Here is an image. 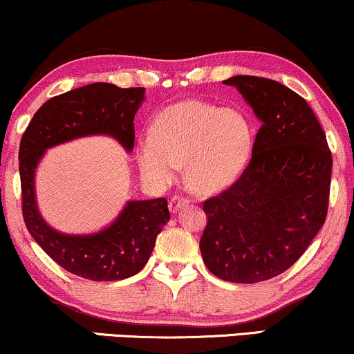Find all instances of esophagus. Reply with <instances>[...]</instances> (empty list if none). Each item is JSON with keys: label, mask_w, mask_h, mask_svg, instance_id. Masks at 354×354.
I'll return each instance as SVG.
<instances>
[{"label": "esophagus", "mask_w": 354, "mask_h": 354, "mask_svg": "<svg viewBox=\"0 0 354 354\" xmlns=\"http://www.w3.org/2000/svg\"><path fill=\"white\" fill-rule=\"evenodd\" d=\"M188 204H189V199L181 198V196L174 194L173 198L168 201V207H169V211H171V212H178L181 209V207L188 206Z\"/></svg>", "instance_id": "obj_1"}]
</instances>
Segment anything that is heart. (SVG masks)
Masks as SVG:
<instances>
[{"mask_svg": "<svg viewBox=\"0 0 354 354\" xmlns=\"http://www.w3.org/2000/svg\"><path fill=\"white\" fill-rule=\"evenodd\" d=\"M252 147L254 127L244 112L185 100L156 115L151 133L136 143L135 158L142 176L156 188L173 183L186 161L191 186L218 193L241 176Z\"/></svg>", "mask_w": 354, "mask_h": 354, "instance_id": "b5f03b06", "label": "heart"}]
</instances>
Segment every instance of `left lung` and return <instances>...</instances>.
Returning <instances> with one entry per match:
<instances>
[{
	"instance_id": "8db88e82",
	"label": "left lung",
	"mask_w": 354,
	"mask_h": 354,
	"mask_svg": "<svg viewBox=\"0 0 354 354\" xmlns=\"http://www.w3.org/2000/svg\"><path fill=\"white\" fill-rule=\"evenodd\" d=\"M223 84L239 91L261 129L239 180L204 201L199 249L216 277L255 283L290 269L325 224L333 160L320 122L299 93L255 75Z\"/></svg>"
}]
</instances>
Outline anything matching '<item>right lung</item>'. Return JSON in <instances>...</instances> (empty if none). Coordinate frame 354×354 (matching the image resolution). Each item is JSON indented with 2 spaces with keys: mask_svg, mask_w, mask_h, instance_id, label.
Instances as JSON below:
<instances>
[{
  "mask_svg": "<svg viewBox=\"0 0 354 354\" xmlns=\"http://www.w3.org/2000/svg\"><path fill=\"white\" fill-rule=\"evenodd\" d=\"M143 100V87L84 85L42 104L21 138L19 174L28 231L53 261L82 279L112 282L138 274L150 259L161 227L169 221L168 201H129L102 231L64 234L41 216L34 186L36 168L49 148L82 136L109 135L130 153L135 143L133 118Z\"/></svg>",
  "mask_w": 354,
  "mask_h": 354,
  "instance_id": "obj_1",
  "label": "right lung"
}]
</instances>
